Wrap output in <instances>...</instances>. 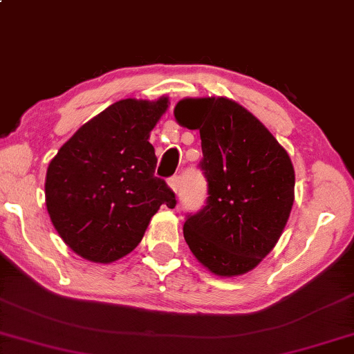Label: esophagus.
<instances>
[{"label": "esophagus", "mask_w": 354, "mask_h": 354, "mask_svg": "<svg viewBox=\"0 0 354 354\" xmlns=\"http://www.w3.org/2000/svg\"><path fill=\"white\" fill-rule=\"evenodd\" d=\"M168 186H169V189H171L173 192H178V189H180V176H171V178H169Z\"/></svg>", "instance_id": "obj_1"}]
</instances>
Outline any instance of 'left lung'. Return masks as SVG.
Segmentation results:
<instances>
[{"mask_svg": "<svg viewBox=\"0 0 354 354\" xmlns=\"http://www.w3.org/2000/svg\"><path fill=\"white\" fill-rule=\"evenodd\" d=\"M174 118L201 133L209 194L204 209L185 221L187 246L215 275L248 273L275 248L288 221L295 201L290 155L230 98H183Z\"/></svg>", "mask_w": 354, "mask_h": 354, "instance_id": "8db88e82", "label": "left lung"}]
</instances>
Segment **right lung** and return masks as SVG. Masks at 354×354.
Segmentation results:
<instances>
[{
  "label": "right lung",
  "instance_id": "add662e5",
  "mask_svg": "<svg viewBox=\"0 0 354 354\" xmlns=\"http://www.w3.org/2000/svg\"><path fill=\"white\" fill-rule=\"evenodd\" d=\"M168 103V97L113 103L75 131L50 162L46 210L77 256L97 263L124 257L160 205H176L174 192L155 176L157 157L149 142Z\"/></svg>",
  "mask_w": 354,
  "mask_h": 354
}]
</instances>
